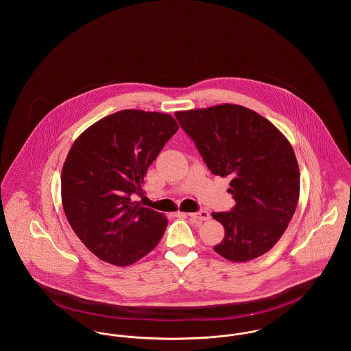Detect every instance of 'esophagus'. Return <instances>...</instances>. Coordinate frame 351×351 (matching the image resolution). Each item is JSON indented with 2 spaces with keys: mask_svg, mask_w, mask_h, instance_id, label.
<instances>
[{
  "mask_svg": "<svg viewBox=\"0 0 351 351\" xmlns=\"http://www.w3.org/2000/svg\"><path fill=\"white\" fill-rule=\"evenodd\" d=\"M186 216L195 218V219H199V221H208L210 218L209 213L206 210H199V212H195V213H188Z\"/></svg>",
  "mask_w": 351,
  "mask_h": 351,
  "instance_id": "esophagus-1",
  "label": "esophagus"
}]
</instances>
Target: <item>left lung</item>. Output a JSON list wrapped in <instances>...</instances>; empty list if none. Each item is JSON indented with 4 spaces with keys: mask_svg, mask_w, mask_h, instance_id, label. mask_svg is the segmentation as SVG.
<instances>
[{
    "mask_svg": "<svg viewBox=\"0 0 351 351\" xmlns=\"http://www.w3.org/2000/svg\"><path fill=\"white\" fill-rule=\"evenodd\" d=\"M213 175L232 179L235 205L212 213L225 228L215 250L233 262L267 252L283 235L300 195V171L287 138L269 121L241 105L176 112Z\"/></svg>",
    "mask_w": 351,
    "mask_h": 351,
    "instance_id": "1",
    "label": "left lung"
}]
</instances>
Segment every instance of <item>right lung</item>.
Returning <instances> with one entry per match:
<instances>
[{"label":"right lung","mask_w":351,"mask_h":351,"mask_svg":"<svg viewBox=\"0 0 351 351\" xmlns=\"http://www.w3.org/2000/svg\"><path fill=\"white\" fill-rule=\"evenodd\" d=\"M179 126L169 114L135 109L102 118L72 145L62 171L68 222L101 261L130 266L160 241L167 219L132 201Z\"/></svg>","instance_id":"right-lung-1"}]
</instances>
